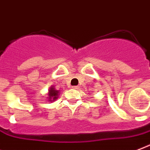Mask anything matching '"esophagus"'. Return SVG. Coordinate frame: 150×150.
<instances>
[{"label": "esophagus", "mask_w": 150, "mask_h": 150, "mask_svg": "<svg viewBox=\"0 0 150 150\" xmlns=\"http://www.w3.org/2000/svg\"><path fill=\"white\" fill-rule=\"evenodd\" d=\"M78 86H73V87H72V88H74V89H78Z\"/></svg>", "instance_id": "34e87169"}]
</instances>
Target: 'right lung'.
<instances>
[{
    "mask_svg": "<svg viewBox=\"0 0 150 150\" xmlns=\"http://www.w3.org/2000/svg\"><path fill=\"white\" fill-rule=\"evenodd\" d=\"M59 91L56 90L54 86H52L48 90V94H47L48 97H47V101L48 102H54L59 97Z\"/></svg>",
    "mask_w": 150,
    "mask_h": 150,
    "instance_id": "right-lung-1",
    "label": "right lung"
}]
</instances>
